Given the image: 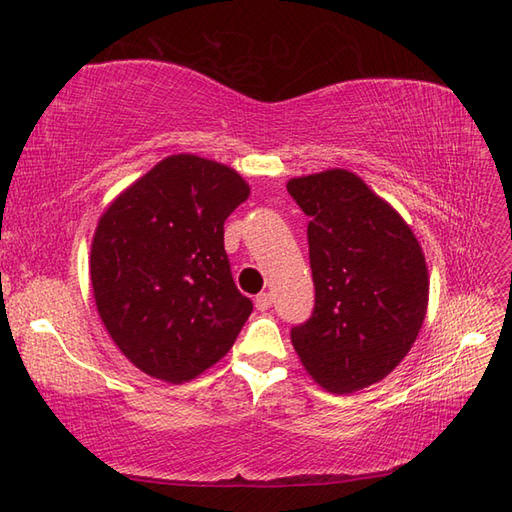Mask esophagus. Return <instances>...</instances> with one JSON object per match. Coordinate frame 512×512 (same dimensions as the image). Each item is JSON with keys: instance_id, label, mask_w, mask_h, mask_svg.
<instances>
[{"instance_id": "1", "label": "esophagus", "mask_w": 512, "mask_h": 512, "mask_svg": "<svg viewBox=\"0 0 512 512\" xmlns=\"http://www.w3.org/2000/svg\"><path fill=\"white\" fill-rule=\"evenodd\" d=\"M254 302H256V308L260 310V313H265V310L271 308L273 297H271V293H260V295H256Z\"/></svg>"}]
</instances>
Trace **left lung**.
<instances>
[{"instance_id": "obj_1", "label": "left lung", "mask_w": 512, "mask_h": 512, "mask_svg": "<svg viewBox=\"0 0 512 512\" xmlns=\"http://www.w3.org/2000/svg\"><path fill=\"white\" fill-rule=\"evenodd\" d=\"M310 217L315 310L291 341L330 393L380 382L413 347L428 310V267L397 210L356 173L328 169L286 184Z\"/></svg>"}]
</instances>
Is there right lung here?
Wrapping results in <instances>:
<instances>
[{
	"mask_svg": "<svg viewBox=\"0 0 512 512\" xmlns=\"http://www.w3.org/2000/svg\"><path fill=\"white\" fill-rule=\"evenodd\" d=\"M249 195L221 162L160 160L99 217L91 284L110 339L147 376L182 384L230 352L252 299L232 280L223 221Z\"/></svg>",
	"mask_w": 512,
	"mask_h": 512,
	"instance_id": "1",
	"label": "right lung"
}]
</instances>
